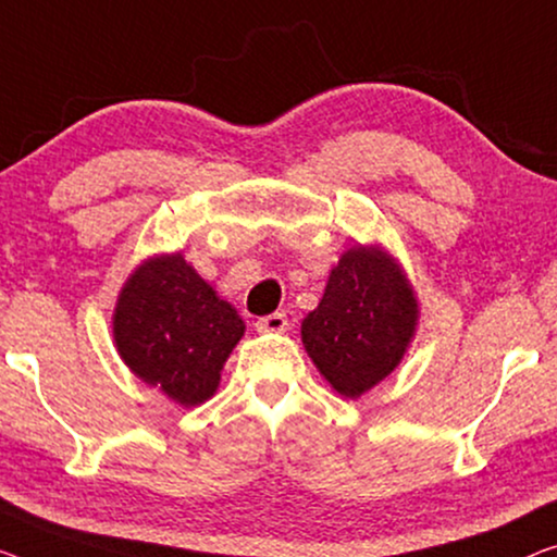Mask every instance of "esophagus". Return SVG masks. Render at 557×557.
Wrapping results in <instances>:
<instances>
[{
  "instance_id": "34e87169",
  "label": "esophagus",
  "mask_w": 557,
  "mask_h": 557,
  "mask_svg": "<svg viewBox=\"0 0 557 557\" xmlns=\"http://www.w3.org/2000/svg\"><path fill=\"white\" fill-rule=\"evenodd\" d=\"M287 325H289V320L285 312H272V314H268V318H260L255 322L257 332H275V335L277 332H285Z\"/></svg>"
}]
</instances>
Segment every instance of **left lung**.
I'll list each match as a JSON object with an SVG mask.
<instances>
[{
	"label": "left lung",
	"instance_id": "1",
	"mask_svg": "<svg viewBox=\"0 0 557 557\" xmlns=\"http://www.w3.org/2000/svg\"><path fill=\"white\" fill-rule=\"evenodd\" d=\"M418 322V295L397 257L383 245L358 243L330 270L300 335L330 387L358 400L403 362Z\"/></svg>",
	"mask_w": 557,
	"mask_h": 557
}]
</instances>
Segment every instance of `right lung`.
I'll return each mask as SVG.
<instances>
[{
	"label": "right lung",
	"mask_w": 557,
	"mask_h": 557,
	"mask_svg": "<svg viewBox=\"0 0 557 557\" xmlns=\"http://www.w3.org/2000/svg\"><path fill=\"white\" fill-rule=\"evenodd\" d=\"M245 335L235 307L182 252L147 257L129 272L112 314L122 362L182 408L218 393L222 368Z\"/></svg>",
	"instance_id": "1"
}]
</instances>
